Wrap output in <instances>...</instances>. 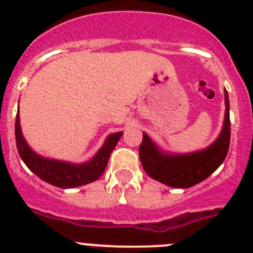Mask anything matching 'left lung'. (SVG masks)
<instances>
[{
  "label": "left lung",
  "instance_id": "left-lung-1",
  "mask_svg": "<svg viewBox=\"0 0 253 253\" xmlns=\"http://www.w3.org/2000/svg\"><path fill=\"white\" fill-rule=\"evenodd\" d=\"M224 119L218 138L204 150L189 154H170L162 150L143 132L139 156L146 173L172 188H190L206 180L224 162L230 147V101L224 89Z\"/></svg>",
  "mask_w": 253,
  "mask_h": 253
}]
</instances>
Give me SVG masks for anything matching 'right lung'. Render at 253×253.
Segmentation results:
<instances>
[{"instance_id": "obj_1", "label": "right lung", "mask_w": 253, "mask_h": 253, "mask_svg": "<svg viewBox=\"0 0 253 253\" xmlns=\"http://www.w3.org/2000/svg\"><path fill=\"white\" fill-rule=\"evenodd\" d=\"M122 135L123 132L121 131L110 134L103 143V146L97 151V154L89 162L73 164V163L63 162V160L44 158L37 154L23 138L21 122H19V110L15 119V142H17L19 156L23 163L39 178L53 186L63 189L77 188V186H83V185L98 180L106 168L110 154Z\"/></svg>"}]
</instances>
